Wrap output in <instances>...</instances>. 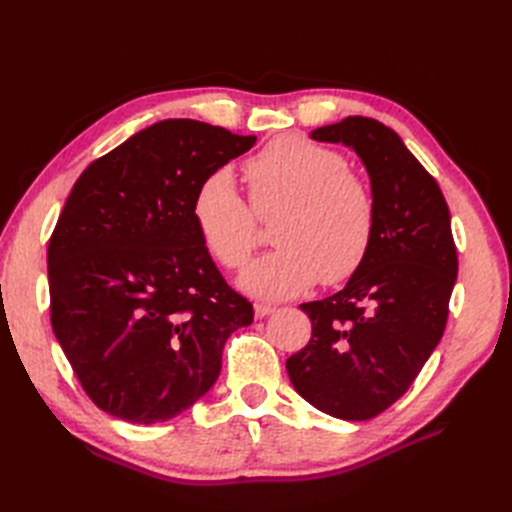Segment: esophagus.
I'll use <instances>...</instances> for the list:
<instances>
[{"mask_svg":"<svg viewBox=\"0 0 512 512\" xmlns=\"http://www.w3.org/2000/svg\"><path fill=\"white\" fill-rule=\"evenodd\" d=\"M273 312H275L273 305H265V303H256V305H254L256 318H265V316H269V314H273Z\"/></svg>","mask_w":512,"mask_h":512,"instance_id":"obj_1","label":"esophagus"}]
</instances>
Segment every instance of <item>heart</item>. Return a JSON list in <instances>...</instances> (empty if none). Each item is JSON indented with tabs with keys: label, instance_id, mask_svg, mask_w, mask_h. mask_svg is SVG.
Segmentation results:
<instances>
[{
	"label": "heart",
	"instance_id": "obj_1",
	"mask_svg": "<svg viewBox=\"0 0 512 512\" xmlns=\"http://www.w3.org/2000/svg\"><path fill=\"white\" fill-rule=\"evenodd\" d=\"M250 203L228 170L198 185L192 215L209 254L239 271L260 243V220L282 213L275 252L241 275V288L260 299H288L314 286L342 284L361 271L376 239L378 209L363 177L342 153L282 136L243 164Z\"/></svg>",
	"mask_w": 512,
	"mask_h": 512
}]
</instances>
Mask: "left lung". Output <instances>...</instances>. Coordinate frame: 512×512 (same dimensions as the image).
I'll list each match as a JSON object with an SVG mask.
<instances>
[{"mask_svg":"<svg viewBox=\"0 0 512 512\" xmlns=\"http://www.w3.org/2000/svg\"><path fill=\"white\" fill-rule=\"evenodd\" d=\"M312 138L359 153L378 226L365 265L346 288L301 305L312 337L286 371L314 408L367 421L410 389L444 333L457 280L451 213L438 181L384 123L354 115Z\"/></svg>","mask_w":512,"mask_h":512,"instance_id":"1","label":"left lung"}]
</instances>
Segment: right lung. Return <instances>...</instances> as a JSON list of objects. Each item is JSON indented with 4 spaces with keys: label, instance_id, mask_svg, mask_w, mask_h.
Returning a JSON list of instances; mask_svg holds the SVG:
<instances>
[{
    "label": "right lung",
    "instance_id": "1",
    "mask_svg": "<svg viewBox=\"0 0 512 512\" xmlns=\"http://www.w3.org/2000/svg\"><path fill=\"white\" fill-rule=\"evenodd\" d=\"M256 136L166 119L91 162L49 241L51 324L83 391L128 423L203 397L226 339L254 320L203 243L198 185Z\"/></svg>",
    "mask_w": 512,
    "mask_h": 512
}]
</instances>
